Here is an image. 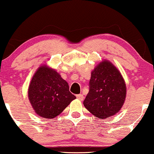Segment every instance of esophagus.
<instances>
[{
	"mask_svg": "<svg viewBox=\"0 0 154 154\" xmlns=\"http://www.w3.org/2000/svg\"><path fill=\"white\" fill-rule=\"evenodd\" d=\"M76 97L78 98V99H79V100H81V101H82L83 100H84V95H83V94H77L76 95Z\"/></svg>",
	"mask_w": 154,
	"mask_h": 154,
	"instance_id": "1",
	"label": "esophagus"
}]
</instances>
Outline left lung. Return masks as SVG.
Instances as JSON below:
<instances>
[{"mask_svg": "<svg viewBox=\"0 0 154 154\" xmlns=\"http://www.w3.org/2000/svg\"><path fill=\"white\" fill-rule=\"evenodd\" d=\"M126 94L125 82L121 72L110 62L103 60L91 71L89 91L84 105L98 118H109L122 108Z\"/></svg>", "mask_w": 154, "mask_h": 154, "instance_id": "1", "label": "left lung"}]
</instances>
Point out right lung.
<instances>
[{
    "label": "right lung",
    "instance_id": "right-lung-1",
    "mask_svg": "<svg viewBox=\"0 0 154 154\" xmlns=\"http://www.w3.org/2000/svg\"><path fill=\"white\" fill-rule=\"evenodd\" d=\"M28 98L39 116L53 119L76 97L69 91L68 82L56 70L42 65L32 78Z\"/></svg>",
    "mask_w": 154,
    "mask_h": 154
}]
</instances>
